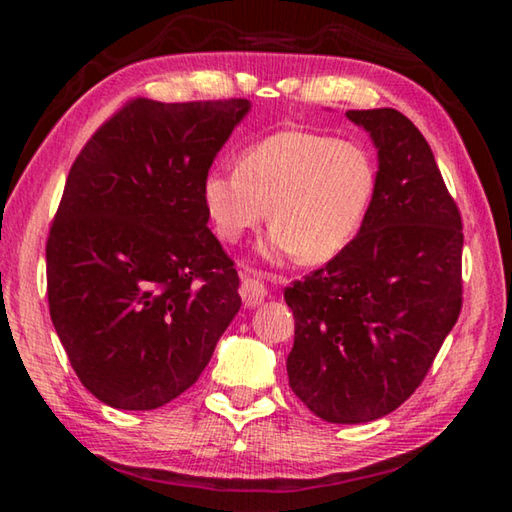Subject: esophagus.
Returning a JSON list of instances; mask_svg holds the SVG:
<instances>
[{
  "label": "esophagus",
  "instance_id": "34e87169",
  "mask_svg": "<svg viewBox=\"0 0 512 512\" xmlns=\"http://www.w3.org/2000/svg\"><path fill=\"white\" fill-rule=\"evenodd\" d=\"M239 296L241 300H244L246 307H257L262 305L264 298H266V287L259 280H255V277H246L241 275V287H239Z\"/></svg>",
  "mask_w": 512,
  "mask_h": 512
}]
</instances>
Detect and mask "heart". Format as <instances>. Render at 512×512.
Returning a JSON list of instances; mask_svg holds the SVG:
<instances>
[{
  "label": "heart",
  "instance_id": "b5f03b06",
  "mask_svg": "<svg viewBox=\"0 0 512 512\" xmlns=\"http://www.w3.org/2000/svg\"><path fill=\"white\" fill-rule=\"evenodd\" d=\"M375 194V167L359 144L309 131H280L241 155L239 167L212 169L203 203L216 235L239 241L266 216L264 253L318 264L348 246Z\"/></svg>",
  "mask_w": 512,
  "mask_h": 512
}]
</instances>
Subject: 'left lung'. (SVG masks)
<instances>
[{"label": "left lung", "instance_id": "left-lung-1", "mask_svg": "<svg viewBox=\"0 0 512 512\" xmlns=\"http://www.w3.org/2000/svg\"><path fill=\"white\" fill-rule=\"evenodd\" d=\"M377 146L359 235L284 289L289 386L318 418H384L415 393L463 307V223L422 133L395 108L348 110Z\"/></svg>", "mask_w": 512, "mask_h": 512}]
</instances>
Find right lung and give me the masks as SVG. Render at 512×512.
Returning a JSON list of instances; mask_svg holds the SVG:
<instances>
[{
	"label": "right lung",
	"instance_id": "1",
	"mask_svg": "<svg viewBox=\"0 0 512 512\" xmlns=\"http://www.w3.org/2000/svg\"><path fill=\"white\" fill-rule=\"evenodd\" d=\"M248 108L131 99L69 169L47 237L49 314L76 377L112 409L176 400L237 316L203 180Z\"/></svg>",
	"mask_w": 512,
	"mask_h": 512
}]
</instances>
